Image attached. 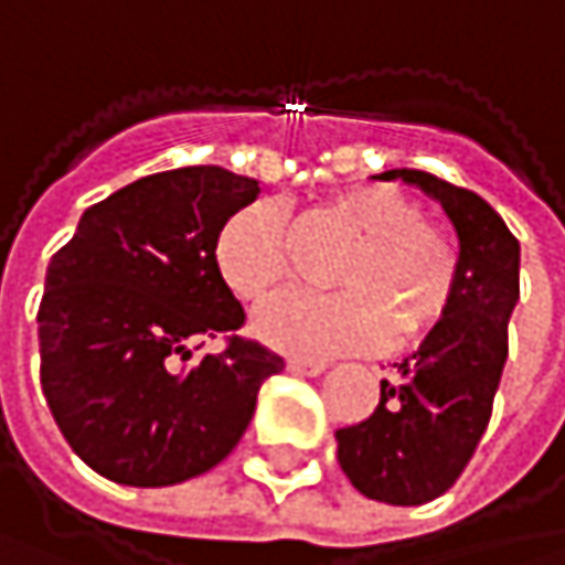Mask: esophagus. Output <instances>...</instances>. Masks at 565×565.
Instances as JSON below:
<instances>
[{
    "label": "esophagus",
    "mask_w": 565,
    "mask_h": 565,
    "mask_svg": "<svg viewBox=\"0 0 565 565\" xmlns=\"http://www.w3.org/2000/svg\"><path fill=\"white\" fill-rule=\"evenodd\" d=\"M287 370L300 373V376H320L327 370V363L323 360H300V356H294V360H287Z\"/></svg>",
    "instance_id": "obj_1"
}]
</instances>
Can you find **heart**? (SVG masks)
Segmentation results:
<instances>
[{
	"label": "heart",
	"instance_id": "1",
	"mask_svg": "<svg viewBox=\"0 0 565 565\" xmlns=\"http://www.w3.org/2000/svg\"><path fill=\"white\" fill-rule=\"evenodd\" d=\"M323 218L353 235L337 258L333 294H281L255 317L262 340L287 353L337 356L376 350L390 340L428 333L455 303L461 248L425 218V205L386 182H360L323 205ZM222 281L242 300L271 297L294 268L290 215L275 199H255L225 218L215 238Z\"/></svg>",
	"mask_w": 565,
	"mask_h": 565
}]
</instances>
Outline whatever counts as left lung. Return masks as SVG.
Here are the masks:
<instances>
[{
    "label": "left lung",
    "instance_id": "8db88e82",
    "mask_svg": "<svg viewBox=\"0 0 565 565\" xmlns=\"http://www.w3.org/2000/svg\"><path fill=\"white\" fill-rule=\"evenodd\" d=\"M438 199L461 242V284L451 310L422 347L380 383L370 418L337 428V461L350 484L383 504L441 498L468 468L494 412L508 363V320L520 300V242L471 189L431 172L390 170Z\"/></svg>",
    "mask_w": 565,
    "mask_h": 565
}]
</instances>
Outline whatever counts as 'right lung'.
I'll return each instance as SVG.
<instances>
[{"instance_id":"right-lung-1","label":"right lung","mask_w":565,"mask_h":565,"mask_svg":"<svg viewBox=\"0 0 565 565\" xmlns=\"http://www.w3.org/2000/svg\"><path fill=\"white\" fill-rule=\"evenodd\" d=\"M258 192V179L222 167L153 172L90 205L55 252L39 307L42 393L97 475L134 488L205 475L284 370L235 333L245 310L215 265L225 218ZM209 339L226 347L185 367Z\"/></svg>"}]
</instances>
